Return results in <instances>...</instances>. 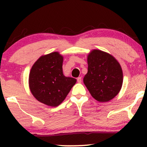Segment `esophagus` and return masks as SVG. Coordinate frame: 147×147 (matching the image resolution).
I'll list each match as a JSON object with an SVG mask.
<instances>
[{
    "mask_svg": "<svg viewBox=\"0 0 147 147\" xmlns=\"http://www.w3.org/2000/svg\"><path fill=\"white\" fill-rule=\"evenodd\" d=\"M77 80V82H78V83H81V82H82V77H78Z\"/></svg>",
    "mask_w": 147,
    "mask_h": 147,
    "instance_id": "34e87169",
    "label": "esophagus"
}]
</instances>
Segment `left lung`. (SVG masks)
<instances>
[{
	"instance_id": "obj_1",
	"label": "left lung",
	"mask_w": 147,
	"mask_h": 147,
	"mask_svg": "<svg viewBox=\"0 0 147 147\" xmlns=\"http://www.w3.org/2000/svg\"><path fill=\"white\" fill-rule=\"evenodd\" d=\"M88 72L84 83L93 98L109 102L119 93L123 82L120 65L113 57L94 50L88 56Z\"/></svg>"
}]
</instances>
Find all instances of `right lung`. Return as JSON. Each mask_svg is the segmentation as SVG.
<instances>
[{"instance_id": "add662e5", "label": "right lung", "mask_w": 147, "mask_h": 147, "mask_svg": "<svg viewBox=\"0 0 147 147\" xmlns=\"http://www.w3.org/2000/svg\"><path fill=\"white\" fill-rule=\"evenodd\" d=\"M63 57L55 52L42 56L32 67L29 76L31 92L37 100L57 106L65 99L77 80L63 75Z\"/></svg>"}]
</instances>
